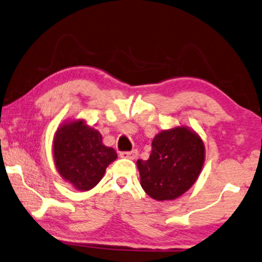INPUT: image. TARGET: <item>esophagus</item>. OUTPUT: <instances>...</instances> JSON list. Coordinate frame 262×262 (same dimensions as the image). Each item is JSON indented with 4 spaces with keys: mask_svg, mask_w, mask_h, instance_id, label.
<instances>
[{
    "mask_svg": "<svg viewBox=\"0 0 262 262\" xmlns=\"http://www.w3.org/2000/svg\"><path fill=\"white\" fill-rule=\"evenodd\" d=\"M120 156L123 157V159H130V160H135L138 157V150L136 149H133L130 151H122L120 154Z\"/></svg>",
    "mask_w": 262,
    "mask_h": 262,
    "instance_id": "esophagus-1",
    "label": "esophagus"
}]
</instances>
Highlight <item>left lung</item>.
<instances>
[{"label": "left lung", "instance_id": "obj_1", "mask_svg": "<svg viewBox=\"0 0 262 262\" xmlns=\"http://www.w3.org/2000/svg\"><path fill=\"white\" fill-rule=\"evenodd\" d=\"M204 144L186 127L163 130L152 140L147 161L138 160L141 186L156 201H171L188 191L204 164Z\"/></svg>", "mask_w": 262, "mask_h": 262}]
</instances>
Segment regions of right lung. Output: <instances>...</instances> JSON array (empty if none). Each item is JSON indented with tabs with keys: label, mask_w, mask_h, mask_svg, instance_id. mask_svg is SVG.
Here are the masks:
<instances>
[{
	"label": "right lung",
	"mask_w": 262,
	"mask_h": 262,
	"mask_svg": "<svg viewBox=\"0 0 262 262\" xmlns=\"http://www.w3.org/2000/svg\"><path fill=\"white\" fill-rule=\"evenodd\" d=\"M53 157L60 176L76 189L87 191L100 182L118 155L113 148L103 146L100 133L80 120L57 130Z\"/></svg>",
	"instance_id": "obj_1"
}]
</instances>
